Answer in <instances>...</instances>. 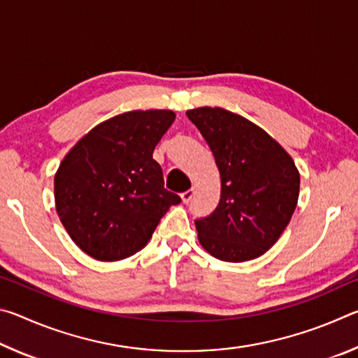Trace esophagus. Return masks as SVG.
Segmentation results:
<instances>
[{"instance_id": "1", "label": "esophagus", "mask_w": 358, "mask_h": 358, "mask_svg": "<svg viewBox=\"0 0 358 358\" xmlns=\"http://www.w3.org/2000/svg\"><path fill=\"white\" fill-rule=\"evenodd\" d=\"M192 196H194V189H187V191H185L183 194H181V201H183L185 203H187L192 199Z\"/></svg>"}]
</instances>
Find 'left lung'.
Wrapping results in <instances>:
<instances>
[{"label":"left lung","instance_id":"obj_1","mask_svg":"<svg viewBox=\"0 0 358 358\" xmlns=\"http://www.w3.org/2000/svg\"><path fill=\"white\" fill-rule=\"evenodd\" d=\"M207 141L221 175L216 210L196 221L203 250L224 262H246L273 246L294 215L300 173L273 137L221 107L186 112Z\"/></svg>","mask_w":358,"mask_h":358}]
</instances>
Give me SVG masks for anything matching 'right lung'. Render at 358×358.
<instances>
[{"mask_svg": "<svg viewBox=\"0 0 358 358\" xmlns=\"http://www.w3.org/2000/svg\"><path fill=\"white\" fill-rule=\"evenodd\" d=\"M172 110H132L85 134L55 173V207L72 241L102 262L141 251L180 196L164 187L153 151Z\"/></svg>", "mask_w": 358, "mask_h": 358, "instance_id": "1", "label": "right lung"}]
</instances>
